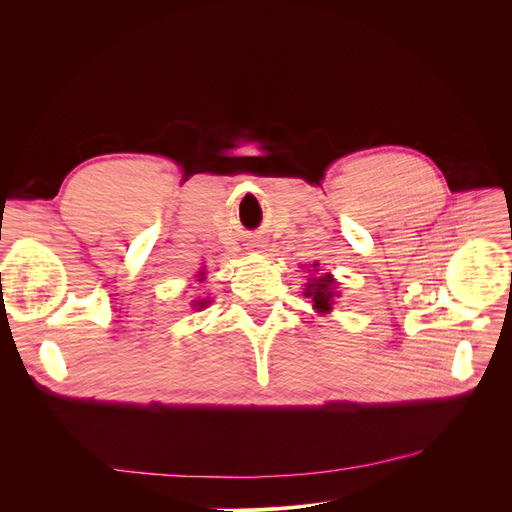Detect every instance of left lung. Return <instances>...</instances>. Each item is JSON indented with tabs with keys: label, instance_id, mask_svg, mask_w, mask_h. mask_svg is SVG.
<instances>
[{
	"label": "left lung",
	"instance_id": "obj_1",
	"mask_svg": "<svg viewBox=\"0 0 512 512\" xmlns=\"http://www.w3.org/2000/svg\"><path fill=\"white\" fill-rule=\"evenodd\" d=\"M335 280L329 275L324 273L320 280H314V284H307V292L305 297H312L314 301V307L318 309V312H329L331 309V303H333V297H335Z\"/></svg>",
	"mask_w": 512,
	"mask_h": 512
}]
</instances>
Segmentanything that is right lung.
<instances>
[{"label":"right lung","mask_w":512,"mask_h":512,"mask_svg":"<svg viewBox=\"0 0 512 512\" xmlns=\"http://www.w3.org/2000/svg\"><path fill=\"white\" fill-rule=\"evenodd\" d=\"M200 275H203V273H200ZM205 305H207V301H205V299H203V301H198V303H196V307H200V309H203Z\"/></svg>","instance_id":"1"}]
</instances>
